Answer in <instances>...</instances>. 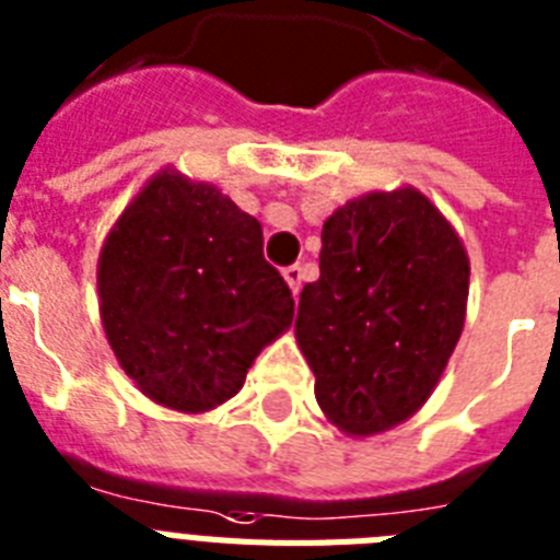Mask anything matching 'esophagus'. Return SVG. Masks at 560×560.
Segmentation results:
<instances>
[{
    "mask_svg": "<svg viewBox=\"0 0 560 560\" xmlns=\"http://www.w3.org/2000/svg\"><path fill=\"white\" fill-rule=\"evenodd\" d=\"M284 279H288L290 290H293V295H299V290H302V281H304V270L299 265H290L284 267Z\"/></svg>",
    "mask_w": 560,
    "mask_h": 560,
    "instance_id": "obj_1",
    "label": "esophagus"
}]
</instances>
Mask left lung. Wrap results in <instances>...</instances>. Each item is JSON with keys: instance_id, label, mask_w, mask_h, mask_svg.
<instances>
[{"instance_id": "1", "label": "left lung", "mask_w": 560, "mask_h": 560, "mask_svg": "<svg viewBox=\"0 0 560 560\" xmlns=\"http://www.w3.org/2000/svg\"><path fill=\"white\" fill-rule=\"evenodd\" d=\"M466 299L463 241L413 186L336 209L295 316L327 420L371 438L422 408L460 339Z\"/></svg>"}]
</instances>
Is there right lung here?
<instances>
[{
	"mask_svg": "<svg viewBox=\"0 0 560 560\" xmlns=\"http://www.w3.org/2000/svg\"><path fill=\"white\" fill-rule=\"evenodd\" d=\"M265 235L212 184L163 170L100 249V316L117 362L154 402L201 413L235 397L293 322Z\"/></svg>",
	"mask_w": 560,
	"mask_h": 560,
	"instance_id": "obj_1",
	"label": "right lung"
}]
</instances>
